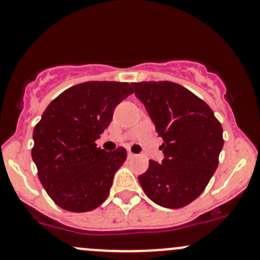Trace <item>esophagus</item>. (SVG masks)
<instances>
[{
  "instance_id": "34e87169",
  "label": "esophagus",
  "mask_w": 260,
  "mask_h": 260,
  "mask_svg": "<svg viewBox=\"0 0 260 260\" xmlns=\"http://www.w3.org/2000/svg\"><path fill=\"white\" fill-rule=\"evenodd\" d=\"M136 154L133 153V152H131V151H128V158H133V157H135Z\"/></svg>"
}]
</instances>
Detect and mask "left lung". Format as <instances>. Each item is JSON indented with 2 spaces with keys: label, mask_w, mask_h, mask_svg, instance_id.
Instances as JSON below:
<instances>
[{
  "label": "left lung",
  "mask_w": 260,
  "mask_h": 260,
  "mask_svg": "<svg viewBox=\"0 0 260 260\" xmlns=\"http://www.w3.org/2000/svg\"><path fill=\"white\" fill-rule=\"evenodd\" d=\"M164 143L162 164L149 161L138 176L157 205L180 209L203 193L219 165L222 127L203 99L172 81L132 83Z\"/></svg>",
  "instance_id": "1"
}]
</instances>
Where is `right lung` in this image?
I'll use <instances>...</instances> for the list:
<instances>
[{
    "instance_id": "add662e5",
    "label": "right lung",
    "mask_w": 260,
    "mask_h": 260,
    "mask_svg": "<svg viewBox=\"0 0 260 260\" xmlns=\"http://www.w3.org/2000/svg\"><path fill=\"white\" fill-rule=\"evenodd\" d=\"M133 93L128 83L86 81L56 96L34 128L31 156L51 200L72 212L98 208L109 195L127 151L106 152L95 141L111 124L115 107Z\"/></svg>"
}]
</instances>
